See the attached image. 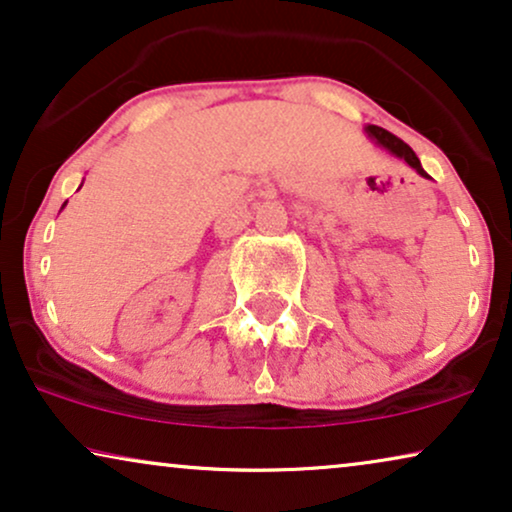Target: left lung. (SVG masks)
Returning a JSON list of instances; mask_svg holds the SVG:
<instances>
[{
    "instance_id": "obj_1",
    "label": "left lung",
    "mask_w": 512,
    "mask_h": 512,
    "mask_svg": "<svg viewBox=\"0 0 512 512\" xmlns=\"http://www.w3.org/2000/svg\"><path fill=\"white\" fill-rule=\"evenodd\" d=\"M366 135L373 139V142L377 144V146H382V149H387L391 156H396V158H401V160H405V163H408L412 170H417L419 174H422V177H429V174L424 172V167H422V163H419V158L415 156V151L410 149L408 144L403 142V139H398L396 135H391V132H387L384 128H380V125H366Z\"/></svg>"
}]
</instances>
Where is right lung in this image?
<instances>
[{"label":"right lung","mask_w":512,"mask_h":512,"mask_svg":"<svg viewBox=\"0 0 512 512\" xmlns=\"http://www.w3.org/2000/svg\"><path fill=\"white\" fill-rule=\"evenodd\" d=\"M62 207H65V205H62Z\"/></svg>","instance_id":"add662e5"}]
</instances>
